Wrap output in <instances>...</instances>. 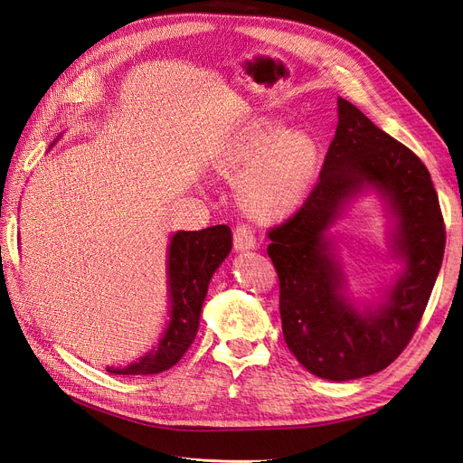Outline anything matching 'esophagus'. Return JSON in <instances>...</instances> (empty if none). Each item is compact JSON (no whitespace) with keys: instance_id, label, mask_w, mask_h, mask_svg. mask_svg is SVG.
<instances>
[{"instance_id":"esophagus-1","label":"esophagus","mask_w":463,"mask_h":463,"mask_svg":"<svg viewBox=\"0 0 463 463\" xmlns=\"http://www.w3.org/2000/svg\"><path fill=\"white\" fill-rule=\"evenodd\" d=\"M233 247L235 250H240V253H245V250H250L257 247V237L255 232L250 230L249 226H237L233 232Z\"/></svg>"}]
</instances>
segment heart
<instances>
[{
  "label": "heart",
  "mask_w": 463,
  "mask_h": 463,
  "mask_svg": "<svg viewBox=\"0 0 463 463\" xmlns=\"http://www.w3.org/2000/svg\"><path fill=\"white\" fill-rule=\"evenodd\" d=\"M318 162L317 141L303 131H286L272 123H255L233 137L223 154L232 170L247 167L240 194L250 214L282 218L299 208Z\"/></svg>",
  "instance_id": "1"
}]
</instances>
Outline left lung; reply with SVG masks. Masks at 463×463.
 <instances>
[{"instance_id": "obj_1", "label": "left lung", "mask_w": 463, "mask_h": 463, "mask_svg": "<svg viewBox=\"0 0 463 463\" xmlns=\"http://www.w3.org/2000/svg\"><path fill=\"white\" fill-rule=\"evenodd\" d=\"M367 190L385 201L395 222L391 248L402 272L381 304L359 307L345 293L327 230ZM269 237L284 340L307 371L335 383L383 371L403 352L425 313L446 245L425 164L344 98H338V128L318 184Z\"/></svg>"}]
</instances>
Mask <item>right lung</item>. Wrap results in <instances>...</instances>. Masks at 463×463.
Returning a JSON list of instances; mask_svg holds the SVG:
<instances>
[{
    "instance_id": "obj_1",
    "label": "right lung",
    "mask_w": 463,
    "mask_h": 463,
    "mask_svg": "<svg viewBox=\"0 0 463 463\" xmlns=\"http://www.w3.org/2000/svg\"><path fill=\"white\" fill-rule=\"evenodd\" d=\"M232 250V230L213 226L201 232H177L167 245V299L170 320L158 345L125 367H106L111 374H156L185 355L199 330L208 284Z\"/></svg>"
}]
</instances>
